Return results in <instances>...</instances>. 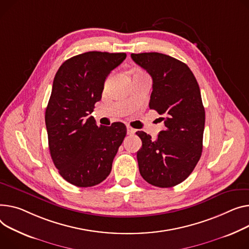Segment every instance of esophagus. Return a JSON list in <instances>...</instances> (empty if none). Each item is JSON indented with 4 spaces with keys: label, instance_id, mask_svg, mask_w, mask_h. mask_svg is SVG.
<instances>
[{
    "label": "esophagus",
    "instance_id": "esophagus-1",
    "mask_svg": "<svg viewBox=\"0 0 249 249\" xmlns=\"http://www.w3.org/2000/svg\"><path fill=\"white\" fill-rule=\"evenodd\" d=\"M136 132V130L134 128H132L130 126H127V134L128 135H133Z\"/></svg>",
    "mask_w": 249,
    "mask_h": 249
}]
</instances>
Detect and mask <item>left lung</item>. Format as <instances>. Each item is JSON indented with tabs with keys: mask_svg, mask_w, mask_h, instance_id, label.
Returning a JSON list of instances; mask_svg holds the SVG:
<instances>
[{
	"mask_svg": "<svg viewBox=\"0 0 249 249\" xmlns=\"http://www.w3.org/2000/svg\"><path fill=\"white\" fill-rule=\"evenodd\" d=\"M152 77L149 107L162 115L165 128L156 140L143 131L137 152L141 176L149 184L168 188L184 181L202 152L205 110L200 89L188 66L161 53L131 54Z\"/></svg>",
	"mask_w": 249,
	"mask_h": 249,
	"instance_id": "obj_1",
	"label": "left lung"
}]
</instances>
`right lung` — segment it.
Listing matches in <instances>:
<instances>
[{
    "mask_svg": "<svg viewBox=\"0 0 249 249\" xmlns=\"http://www.w3.org/2000/svg\"><path fill=\"white\" fill-rule=\"evenodd\" d=\"M125 58V53H83L66 60L55 75L45 113L49 149L60 175L75 186L104 181L126 136L123 123L98 127L89 117L106 78Z\"/></svg>",
    "mask_w": 249,
    "mask_h": 249,
    "instance_id": "right-lung-1",
    "label": "right lung"
}]
</instances>
